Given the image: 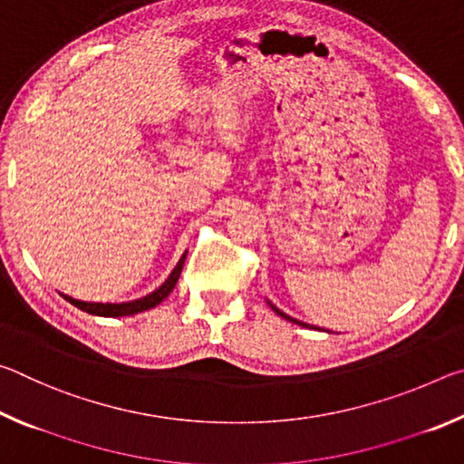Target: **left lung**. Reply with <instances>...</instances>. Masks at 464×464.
Masks as SVG:
<instances>
[{"label": "left lung", "mask_w": 464, "mask_h": 464, "mask_svg": "<svg viewBox=\"0 0 464 464\" xmlns=\"http://www.w3.org/2000/svg\"><path fill=\"white\" fill-rule=\"evenodd\" d=\"M268 304H270V307L274 309V313H278V315L280 317H285L286 321H293V324H298V325H303V327H309V324H303V321H296V319H293V317H290V315H286V313H282L278 307H274V304L268 301ZM317 329V327H315Z\"/></svg>", "instance_id": "left-lung-1"}]
</instances>
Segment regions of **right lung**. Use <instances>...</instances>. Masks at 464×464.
Instances as JSON below:
<instances>
[{
	"label": "right lung",
	"instance_id": "obj_1",
	"mask_svg": "<svg viewBox=\"0 0 464 464\" xmlns=\"http://www.w3.org/2000/svg\"><path fill=\"white\" fill-rule=\"evenodd\" d=\"M184 262H186V251L184 256L179 257V262L176 264V268L171 270V274L168 276V280L163 282L160 288H155L153 293H149L147 296H140L137 301H129V303H85V301H77V298L69 296V295H63L65 296V301H69L72 304H75L77 309H82L85 313H92V315H98V317H124V315H135V313H143L147 309H153L160 304L163 298H168V295L174 290L176 282L179 278V274H182L184 268Z\"/></svg>",
	"mask_w": 464,
	"mask_h": 464
}]
</instances>
